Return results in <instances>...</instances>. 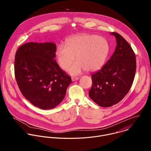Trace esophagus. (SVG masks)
Wrapping results in <instances>:
<instances>
[{
	"label": "esophagus",
	"mask_w": 151,
	"mask_h": 151,
	"mask_svg": "<svg viewBox=\"0 0 151 151\" xmlns=\"http://www.w3.org/2000/svg\"><path fill=\"white\" fill-rule=\"evenodd\" d=\"M78 79H79V78L77 77H71V80H72L73 81H75L76 80H78Z\"/></svg>",
	"instance_id": "34e87169"
}]
</instances>
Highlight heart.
Returning a JSON list of instances; mask_svg holds the SVG:
<instances>
[{"label": "heart", "instance_id": "heart-1", "mask_svg": "<svg viewBox=\"0 0 151 151\" xmlns=\"http://www.w3.org/2000/svg\"><path fill=\"white\" fill-rule=\"evenodd\" d=\"M65 45L58 46L56 55L60 66L67 69L74 62L77 60L69 68L72 74H78L83 70L94 71L100 69L107 59L109 45L108 41L100 36L81 34L67 40Z\"/></svg>", "mask_w": 151, "mask_h": 151}]
</instances>
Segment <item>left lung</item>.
Here are the masks:
<instances>
[{
    "mask_svg": "<svg viewBox=\"0 0 151 151\" xmlns=\"http://www.w3.org/2000/svg\"><path fill=\"white\" fill-rule=\"evenodd\" d=\"M117 42L115 50L108 62L91 76L90 98L101 107H110L121 101L132 84L136 71L135 55L126 40L112 32Z\"/></svg>",
    "mask_w": 151,
    "mask_h": 151,
    "instance_id": "8db88e82",
    "label": "left lung"
}]
</instances>
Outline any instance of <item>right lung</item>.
I'll list each match as a JSON object with an SVG mask.
<instances>
[{"label": "right lung", "instance_id": "obj_1", "mask_svg": "<svg viewBox=\"0 0 151 151\" xmlns=\"http://www.w3.org/2000/svg\"><path fill=\"white\" fill-rule=\"evenodd\" d=\"M56 50L52 42H28L20 46L15 55V77L22 95L43 110L59 105L71 83L55 59Z\"/></svg>", "mask_w": 151, "mask_h": 151}]
</instances>
